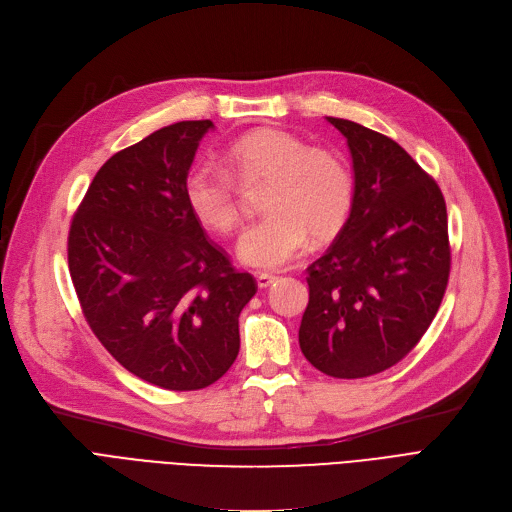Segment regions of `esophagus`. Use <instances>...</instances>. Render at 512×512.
I'll return each instance as SVG.
<instances>
[{"mask_svg": "<svg viewBox=\"0 0 512 512\" xmlns=\"http://www.w3.org/2000/svg\"><path fill=\"white\" fill-rule=\"evenodd\" d=\"M274 282H276V276H272V274H265V272L257 274V286L259 288H270Z\"/></svg>", "mask_w": 512, "mask_h": 512, "instance_id": "obj_1", "label": "esophagus"}]
</instances>
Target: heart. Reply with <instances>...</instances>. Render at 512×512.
Masks as SVG:
<instances>
[{"instance_id":"heart-1","label":"heart","mask_w":512,"mask_h":512,"mask_svg":"<svg viewBox=\"0 0 512 512\" xmlns=\"http://www.w3.org/2000/svg\"><path fill=\"white\" fill-rule=\"evenodd\" d=\"M228 168L247 184L267 180L265 218L238 238V259L259 270H280L309 245L334 238L355 205V176L334 149L313 147L299 134L263 126L226 151ZM184 199L209 230L230 234L240 222L234 178L215 164H197L184 178Z\"/></svg>"}]
</instances>
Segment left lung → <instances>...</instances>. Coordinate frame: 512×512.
Returning a JSON list of instances; mask_svg holds the SVG:
<instances>
[{"instance_id":"1","label":"left lung","mask_w":512,"mask_h":512,"mask_svg":"<svg viewBox=\"0 0 512 512\" xmlns=\"http://www.w3.org/2000/svg\"><path fill=\"white\" fill-rule=\"evenodd\" d=\"M328 122L353 155L355 205L307 267L299 344L321 373L357 380L405 359L434 321L450 276L448 215L438 182L396 141Z\"/></svg>"}]
</instances>
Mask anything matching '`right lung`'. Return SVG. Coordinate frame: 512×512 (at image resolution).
<instances>
[{
	"label": "right lung",
	"mask_w": 512,
	"mask_h": 512,
	"mask_svg": "<svg viewBox=\"0 0 512 512\" xmlns=\"http://www.w3.org/2000/svg\"><path fill=\"white\" fill-rule=\"evenodd\" d=\"M211 120L159 128L105 161L68 232V267L89 328L124 369L164 390L218 382L257 292L209 240L184 178Z\"/></svg>",
	"instance_id": "add662e5"
}]
</instances>
